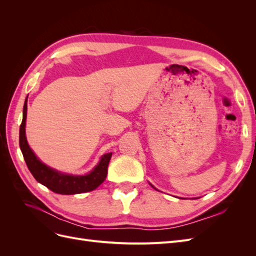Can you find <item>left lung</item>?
<instances>
[{
    "label": "left lung",
    "instance_id": "8db88e82",
    "mask_svg": "<svg viewBox=\"0 0 256 256\" xmlns=\"http://www.w3.org/2000/svg\"><path fill=\"white\" fill-rule=\"evenodd\" d=\"M150 186H152V187H154V186H152V184H150Z\"/></svg>",
    "mask_w": 256,
    "mask_h": 256
}]
</instances>
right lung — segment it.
Wrapping results in <instances>:
<instances>
[{"instance_id": "add662e5", "label": "right lung", "mask_w": 256, "mask_h": 256, "mask_svg": "<svg viewBox=\"0 0 256 256\" xmlns=\"http://www.w3.org/2000/svg\"><path fill=\"white\" fill-rule=\"evenodd\" d=\"M28 98V97H26ZM26 99L23 106V118L19 131V145L22 152L26 164L32 173L35 180L46 186L51 191L58 194H76L95 190L98 186L102 184L108 173L112 152L104 154L100 158L98 164L86 175H69L56 171L44 164L36 157L33 150L30 148L26 136Z\"/></svg>"}]
</instances>
